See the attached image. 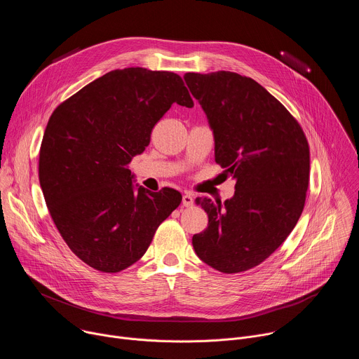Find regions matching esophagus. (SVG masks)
<instances>
[{
  "instance_id": "obj_1",
  "label": "esophagus",
  "mask_w": 359,
  "mask_h": 359,
  "mask_svg": "<svg viewBox=\"0 0 359 359\" xmlns=\"http://www.w3.org/2000/svg\"><path fill=\"white\" fill-rule=\"evenodd\" d=\"M193 203H194L193 196H191L190 193H184L183 197H182V204H183V206H184V208H191Z\"/></svg>"
}]
</instances>
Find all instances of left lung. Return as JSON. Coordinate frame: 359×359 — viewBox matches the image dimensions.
I'll return each mask as SVG.
<instances>
[{
  "mask_svg": "<svg viewBox=\"0 0 359 359\" xmlns=\"http://www.w3.org/2000/svg\"><path fill=\"white\" fill-rule=\"evenodd\" d=\"M208 116L215 159L236 180L224 203H196L209 226L193 236L198 259L226 274L263 263L295 227L310 180V147L298 122L260 83L236 72H189Z\"/></svg>",
  "mask_w": 359,
  "mask_h": 359,
  "instance_id": "obj_1",
  "label": "left lung"
}]
</instances>
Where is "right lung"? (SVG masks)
Wrapping results in <instances>:
<instances>
[{
  "label": "right lung",
  "instance_id": "obj_1",
  "mask_svg": "<svg viewBox=\"0 0 359 359\" xmlns=\"http://www.w3.org/2000/svg\"><path fill=\"white\" fill-rule=\"evenodd\" d=\"M173 104L194 105L177 74L125 68L88 83L49 118L41 189L62 238L95 270L118 273L136 263L182 201L175 189L135 184L129 169Z\"/></svg>",
  "mask_w": 359,
  "mask_h": 359
}]
</instances>
